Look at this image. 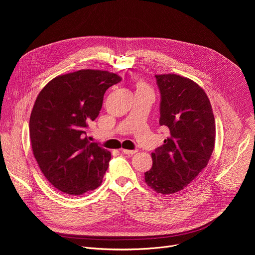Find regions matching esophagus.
Listing matches in <instances>:
<instances>
[{
  "mask_svg": "<svg viewBox=\"0 0 255 255\" xmlns=\"http://www.w3.org/2000/svg\"><path fill=\"white\" fill-rule=\"evenodd\" d=\"M121 151L124 153V154H127V155H133L135 153L138 152V150H128V149H121Z\"/></svg>",
  "mask_w": 255,
  "mask_h": 255,
  "instance_id": "esophagus-1",
  "label": "esophagus"
}]
</instances>
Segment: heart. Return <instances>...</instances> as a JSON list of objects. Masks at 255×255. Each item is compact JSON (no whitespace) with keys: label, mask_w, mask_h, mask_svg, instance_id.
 Segmentation results:
<instances>
[{"label":"heart","mask_w":255,"mask_h":255,"mask_svg":"<svg viewBox=\"0 0 255 255\" xmlns=\"http://www.w3.org/2000/svg\"><path fill=\"white\" fill-rule=\"evenodd\" d=\"M136 88H137V91H145V90H149L148 86L145 84L144 82H138L137 85H136Z\"/></svg>","instance_id":"1"}]
</instances>
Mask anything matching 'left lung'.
<instances>
[{
	"instance_id": "8db88e82",
	"label": "left lung",
	"mask_w": 255,
	"mask_h": 255,
	"mask_svg": "<svg viewBox=\"0 0 255 255\" xmlns=\"http://www.w3.org/2000/svg\"><path fill=\"white\" fill-rule=\"evenodd\" d=\"M160 101L159 125L169 130L151 153L146 185L161 195L184 190L207 166L215 145L216 127L205 91L194 81L174 74L156 75Z\"/></svg>"
}]
</instances>
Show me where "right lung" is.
Wrapping results in <instances>:
<instances>
[{
	"label": "right lung",
	"instance_id": "add662e5",
	"mask_svg": "<svg viewBox=\"0 0 255 255\" xmlns=\"http://www.w3.org/2000/svg\"><path fill=\"white\" fill-rule=\"evenodd\" d=\"M122 78L107 70L81 69L51 80L36 99L29 121L34 157L58 191L80 196L97 189L111 152L87 136L106 91Z\"/></svg>",
	"mask_w": 255,
	"mask_h": 255
}]
</instances>
